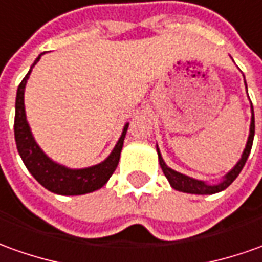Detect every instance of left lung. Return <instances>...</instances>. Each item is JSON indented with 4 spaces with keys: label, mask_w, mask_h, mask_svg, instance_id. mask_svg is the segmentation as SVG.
I'll return each instance as SVG.
<instances>
[{
    "label": "left lung",
    "mask_w": 262,
    "mask_h": 262,
    "mask_svg": "<svg viewBox=\"0 0 262 262\" xmlns=\"http://www.w3.org/2000/svg\"><path fill=\"white\" fill-rule=\"evenodd\" d=\"M245 88H247V84H245ZM254 134H255V120H254V108H252L251 104V125H250V135H248V141H247V145H245L244 152L241 155L239 161L235 164V167L231 169L230 172H227L223 178L221 183L215 184V185H210V184L204 183V181H200V180H195V178H191L188 176H184L181 172H177L172 168H169L168 165L164 162L161 157V152L158 149V145H157V152H158V161H160V165H161L162 172L164 176L167 177L168 183L171 184V187L177 191H181V192H189V194H200V195H210V194H215V192H220L223 191L227 187H230L232 181L238 177V174L241 172V169L244 168L245 162H247V158L251 152L252 141H254Z\"/></svg>",
    "instance_id": "obj_1"
}]
</instances>
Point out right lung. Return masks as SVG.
I'll return each instance as SVG.
<instances>
[{
    "instance_id": "obj_1",
    "label": "right lung",
    "mask_w": 262,
    "mask_h": 262,
    "mask_svg": "<svg viewBox=\"0 0 262 262\" xmlns=\"http://www.w3.org/2000/svg\"><path fill=\"white\" fill-rule=\"evenodd\" d=\"M44 54V52H42ZM34 61L28 74L25 75L21 84L18 85L17 100H15V121H14V135L17 142V149L25 167L32 174V177L41 184L44 188L51 191L54 194L59 195H81L88 194L104 187L110 177L118 165L120 161L121 149L124 145V138L127 134L128 124L122 129L120 140L115 144L111 154L97 165L88 167V168L73 169L67 168L66 165H61L58 162L52 161L42 149L39 148L34 137H32L31 128L28 125L27 115H25L24 105V91L27 85V79L30 78L32 68L37 64L41 55Z\"/></svg>"
}]
</instances>
